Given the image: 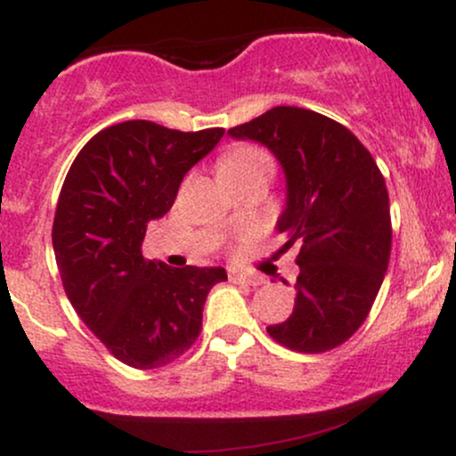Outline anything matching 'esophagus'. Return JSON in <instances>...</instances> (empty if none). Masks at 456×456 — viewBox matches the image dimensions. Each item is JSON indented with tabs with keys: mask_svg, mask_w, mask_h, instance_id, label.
Listing matches in <instances>:
<instances>
[{
	"mask_svg": "<svg viewBox=\"0 0 456 456\" xmlns=\"http://www.w3.org/2000/svg\"><path fill=\"white\" fill-rule=\"evenodd\" d=\"M229 281L238 282V285H250V287L264 285V276L259 274H238V272H233V274H229Z\"/></svg>",
	"mask_w": 456,
	"mask_h": 456,
	"instance_id": "1",
	"label": "esophagus"
}]
</instances>
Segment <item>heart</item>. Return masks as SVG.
Listing matches in <instances>:
<instances>
[{
    "label": "heart",
    "instance_id": "1",
    "mask_svg": "<svg viewBox=\"0 0 456 456\" xmlns=\"http://www.w3.org/2000/svg\"><path fill=\"white\" fill-rule=\"evenodd\" d=\"M253 171H270L272 174V160L264 150L253 148V145H235L229 150L221 160V174L223 177L253 174Z\"/></svg>",
    "mask_w": 456,
    "mask_h": 456
}]
</instances>
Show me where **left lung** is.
Masks as SVG:
<instances>
[{
	"label": "left lung",
	"instance_id": "left-lung-1",
	"mask_svg": "<svg viewBox=\"0 0 456 456\" xmlns=\"http://www.w3.org/2000/svg\"><path fill=\"white\" fill-rule=\"evenodd\" d=\"M229 134L264 143L287 177L276 227L289 238L285 248L300 246V274L294 313L268 334L294 352H330L362 326L388 270L384 175L352 130L311 109L274 107Z\"/></svg>",
	"mask_w": 456,
	"mask_h": 456
}]
</instances>
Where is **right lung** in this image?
Here are the masks:
<instances>
[{"mask_svg":"<svg viewBox=\"0 0 456 456\" xmlns=\"http://www.w3.org/2000/svg\"><path fill=\"white\" fill-rule=\"evenodd\" d=\"M224 128L182 133L128 119L83 145L61 186L53 250L77 315L119 362L160 369L201 332L203 305L224 268H171L143 257L148 223L174 206L186 171Z\"/></svg>","mask_w":456,"mask_h":456,"instance_id":"obj_1","label":"right lung"}]
</instances>
